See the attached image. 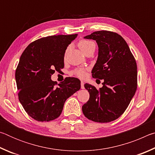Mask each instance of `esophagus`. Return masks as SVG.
Masks as SVG:
<instances>
[{
  "instance_id": "1",
  "label": "esophagus",
  "mask_w": 155,
  "mask_h": 155,
  "mask_svg": "<svg viewBox=\"0 0 155 155\" xmlns=\"http://www.w3.org/2000/svg\"><path fill=\"white\" fill-rule=\"evenodd\" d=\"M81 89H85V87H84L83 81H81Z\"/></svg>"
}]
</instances>
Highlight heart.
Listing matches in <instances>:
<instances>
[{
    "instance_id": "obj_1",
    "label": "heart",
    "mask_w": 155,
    "mask_h": 155,
    "mask_svg": "<svg viewBox=\"0 0 155 155\" xmlns=\"http://www.w3.org/2000/svg\"><path fill=\"white\" fill-rule=\"evenodd\" d=\"M78 47L83 52H85L87 50L90 48H96V44L92 41L87 40H81L79 41L78 44ZM69 51V48H67L65 52V57H66L68 52ZM74 74L80 78H83L85 76V68H78L74 72Z\"/></svg>"
}]
</instances>
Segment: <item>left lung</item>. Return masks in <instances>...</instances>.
I'll use <instances>...</instances> for the list:
<instances>
[{
    "mask_svg": "<svg viewBox=\"0 0 155 155\" xmlns=\"http://www.w3.org/2000/svg\"><path fill=\"white\" fill-rule=\"evenodd\" d=\"M96 41L98 57L92 77L103 79V87L85 83L89 101L82 107L85 116L96 122L107 123L124 114L137 87V64L121 35L109 31H95L85 37Z\"/></svg>",
    "mask_w": 155,
    "mask_h": 155,
    "instance_id": "1",
    "label": "left lung"
}]
</instances>
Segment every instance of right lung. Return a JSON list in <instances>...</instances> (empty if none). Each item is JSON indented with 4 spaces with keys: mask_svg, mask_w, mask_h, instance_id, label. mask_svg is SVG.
<instances>
[{
    "mask_svg": "<svg viewBox=\"0 0 155 155\" xmlns=\"http://www.w3.org/2000/svg\"><path fill=\"white\" fill-rule=\"evenodd\" d=\"M51 35L31 42L20 58L15 81L18 98L27 114L39 122L53 120L61 115L66 100L80 90L81 81L67 77L57 84L51 80L54 72L64 67V54L77 38Z\"/></svg>",
    "mask_w": 155,
    "mask_h": 155,
    "instance_id": "obj_1",
    "label": "right lung"
}]
</instances>
